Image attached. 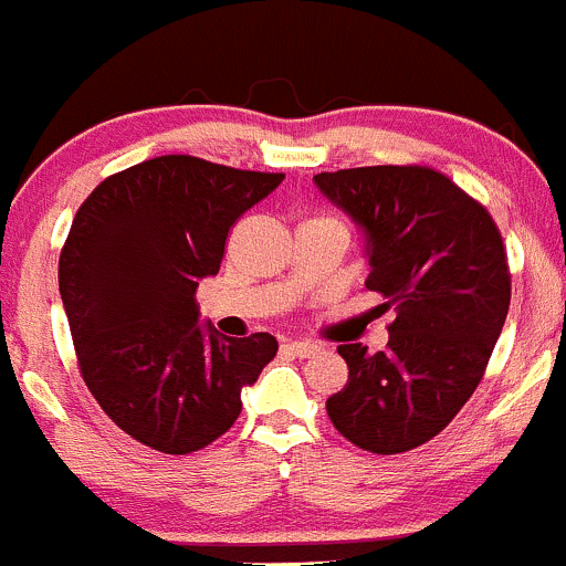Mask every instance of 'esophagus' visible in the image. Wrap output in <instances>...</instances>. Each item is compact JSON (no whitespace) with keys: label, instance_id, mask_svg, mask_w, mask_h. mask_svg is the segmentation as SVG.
<instances>
[{"label":"esophagus","instance_id":"esophagus-1","mask_svg":"<svg viewBox=\"0 0 566 566\" xmlns=\"http://www.w3.org/2000/svg\"><path fill=\"white\" fill-rule=\"evenodd\" d=\"M285 352H291L294 357H300V359H311L313 354L322 352V346H316V343H311V340H291V343H285Z\"/></svg>","mask_w":566,"mask_h":566}]
</instances>
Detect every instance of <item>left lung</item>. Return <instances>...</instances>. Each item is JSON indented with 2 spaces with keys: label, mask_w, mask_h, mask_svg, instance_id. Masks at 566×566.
Wrapping results in <instances>:
<instances>
[{
  "label": "left lung",
  "mask_w": 566,
  "mask_h": 566,
  "mask_svg": "<svg viewBox=\"0 0 566 566\" xmlns=\"http://www.w3.org/2000/svg\"><path fill=\"white\" fill-rule=\"evenodd\" d=\"M365 231L370 275L395 313L384 352L343 343L348 381L326 400L359 450L398 455L439 436L482 381L510 311V264L491 212L430 166L316 174Z\"/></svg>",
  "instance_id": "8db88e82"
}]
</instances>
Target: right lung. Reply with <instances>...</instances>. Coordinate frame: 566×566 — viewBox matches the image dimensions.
I'll list each match as a JSON object with an SVG mask.
<instances>
[{
	"label": "right lung",
	"instance_id": "right-lung-1",
	"mask_svg": "<svg viewBox=\"0 0 566 566\" xmlns=\"http://www.w3.org/2000/svg\"><path fill=\"white\" fill-rule=\"evenodd\" d=\"M283 174L163 155L103 179L60 253V294L84 384L101 409L166 455L203 450L237 422L242 387L277 354L270 332L198 326L196 289L218 275L229 229Z\"/></svg>",
	"mask_w": 566,
	"mask_h": 566
}]
</instances>
